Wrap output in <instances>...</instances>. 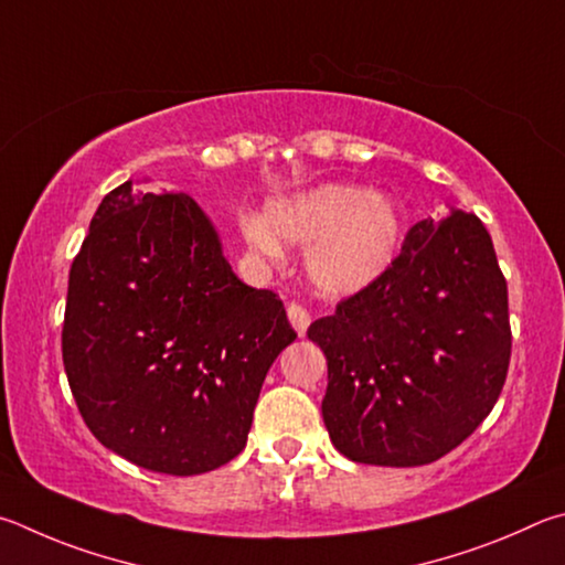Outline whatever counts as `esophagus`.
Returning a JSON list of instances; mask_svg holds the SVG:
<instances>
[{"mask_svg":"<svg viewBox=\"0 0 565 565\" xmlns=\"http://www.w3.org/2000/svg\"><path fill=\"white\" fill-rule=\"evenodd\" d=\"M288 320L292 324V330L300 334V338H305V332H308L310 328V312L302 308V305L298 302H290L288 305Z\"/></svg>","mask_w":565,"mask_h":565,"instance_id":"obj_1","label":"esophagus"}]
</instances>
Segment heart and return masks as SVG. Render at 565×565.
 Instances as JSON below:
<instances>
[{"instance_id": "obj_1", "label": "heart", "mask_w": 565, "mask_h": 565, "mask_svg": "<svg viewBox=\"0 0 565 565\" xmlns=\"http://www.w3.org/2000/svg\"><path fill=\"white\" fill-rule=\"evenodd\" d=\"M245 245L265 260L282 257V243L308 247L305 275L324 298L367 290L397 260L404 213L390 193L352 183H320L275 198L260 215L241 221Z\"/></svg>"}]
</instances>
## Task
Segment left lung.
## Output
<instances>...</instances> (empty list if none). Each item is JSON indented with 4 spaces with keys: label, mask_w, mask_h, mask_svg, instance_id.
<instances>
[{
    "label": "left lung",
    "mask_w": 565,
    "mask_h": 565,
    "mask_svg": "<svg viewBox=\"0 0 565 565\" xmlns=\"http://www.w3.org/2000/svg\"><path fill=\"white\" fill-rule=\"evenodd\" d=\"M308 338L328 358L334 449L374 467L441 459L489 417L509 372V292L487 227L459 207L419 221L390 270Z\"/></svg>",
    "instance_id": "8db88e82"
}]
</instances>
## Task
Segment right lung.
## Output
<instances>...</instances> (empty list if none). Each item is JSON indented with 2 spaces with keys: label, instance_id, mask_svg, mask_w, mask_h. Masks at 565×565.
Here are the masks:
<instances>
[{
  "label": "right lung",
  "instance_id": "right-lung-1",
  "mask_svg": "<svg viewBox=\"0 0 565 565\" xmlns=\"http://www.w3.org/2000/svg\"><path fill=\"white\" fill-rule=\"evenodd\" d=\"M295 338L282 300L237 280L191 195L126 181L96 207L68 273L62 354L106 449L171 477L223 467Z\"/></svg>",
  "mask_w": 565,
  "mask_h": 565
}]
</instances>
